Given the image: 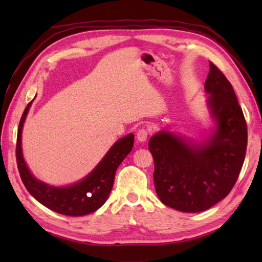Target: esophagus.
<instances>
[{"label":"esophagus","mask_w":262,"mask_h":262,"mask_svg":"<svg viewBox=\"0 0 262 262\" xmlns=\"http://www.w3.org/2000/svg\"><path fill=\"white\" fill-rule=\"evenodd\" d=\"M149 134H151V129H148V128H142V129L137 132V140L140 142H145Z\"/></svg>","instance_id":"34e87169"}]
</instances>
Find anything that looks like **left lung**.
Returning a JSON list of instances; mask_svg holds the SVG:
<instances>
[{
  "mask_svg": "<svg viewBox=\"0 0 262 262\" xmlns=\"http://www.w3.org/2000/svg\"><path fill=\"white\" fill-rule=\"evenodd\" d=\"M205 91L215 124L205 141L162 129L148 142L155 191L164 205L183 213H199L224 199L246 158L248 129L243 111L232 84L211 62Z\"/></svg>",
  "mask_w": 262,
  "mask_h": 262,
  "instance_id": "8db88e82",
  "label": "left lung"
}]
</instances>
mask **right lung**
Masks as SVG:
<instances>
[{
  "mask_svg": "<svg viewBox=\"0 0 262 262\" xmlns=\"http://www.w3.org/2000/svg\"><path fill=\"white\" fill-rule=\"evenodd\" d=\"M32 101L28 103L24 111L18 128V136H16V163H18L22 182L33 198L58 214L83 216L93 213L108 199L114 186L116 170L129 154L134 145V134H128L119 138L105 153L96 168L82 180L65 187L51 186L38 180L31 173L22 154V128Z\"/></svg>",
  "mask_w": 262,
  "mask_h": 262,
  "instance_id": "obj_1",
  "label": "right lung"
}]
</instances>
